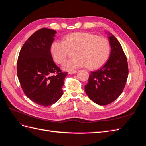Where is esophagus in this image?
<instances>
[{"mask_svg":"<svg viewBox=\"0 0 146 146\" xmlns=\"http://www.w3.org/2000/svg\"><path fill=\"white\" fill-rule=\"evenodd\" d=\"M77 71L76 70H72V71H69V74H76Z\"/></svg>","mask_w":146,"mask_h":146,"instance_id":"obj_1","label":"esophagus"}]
</instances>
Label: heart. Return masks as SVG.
<instances>
[{"label": "heart", "mask_w": 146, "mask_h": 146, "mask_svg": "<svg viewBox=\"0 0 146 146\" xmlns=\"http://www.w3.org/2000/svg\"><path fill=\"white\" fill-rule=\"evenodd\" d=\"M74 50L75 56L63 65L65 70H72L85 65L90 69L100 67L108 58L110 44L108 39L96 35L75 32L66 35L63 41H54L50 47L53 58L58 64H62L70 50Z\"/></svg>", "instance_id": "1"}]
</instances>
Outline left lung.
<instances>
[{"label":"left lung","mask_w":146,"mask_h":146,"mask_svg":"<svg viewBox=\"0 0 146 146\" xmlns=\"http://www.w3.org/2000/svg\"><path fill=\"white\" fill-rule=\"evenodd\" d=\"M109 40L111 47L109 59L102 67L91 72L85 86L88 96L100 105L111 103L121 95L129 75L127 57L121 44L113 35Z\"/></svg>","instance_id":"left-lung-1"}]
</instances>
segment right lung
<instances>
[{
  "mask_svg": "<svg viewBox=\"0 0 146 146\" xmlns=\"http://www.w3.org/2000/svg\"><path fill=\"white\" fill-rule=\"evenodd\" d=\"M56 32L42 28L35 32L22 47L17 61V75L25 96L44 107L58 101L63 94L67 72L53 60L50 47Z\"/></svg>",
  "mask_w": 146,
  "mask_h": 146,
  "instance_id": "right-lung-1",
  "label": "right lung"
}]
</instances>
